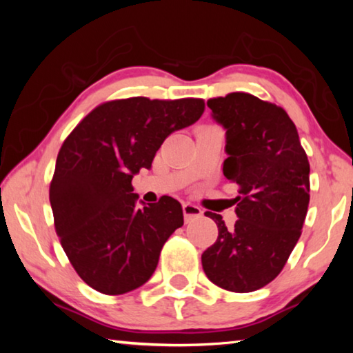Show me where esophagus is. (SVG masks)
Instances as JSON below:
<instances>
[{"label":"esophagus","mask_w":353,"mask_h":353,"mask_svg":"<svg viewBox=\"0 0 353 353\" xmlns=\"http://www.w3.org/2000/svg\"><path fill=\"white\" fill-rule=\"evenodd\" d=\"M183 216H185V221L187 223H190V221L193 219H198L202 216V210L194 204H190V202H187V204H183Z\"/></svg>","instance_id":"esophagus-1"}]
</instances>
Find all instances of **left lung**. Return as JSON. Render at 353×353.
Here are the masks:
<instances>
[{"label":"left lung","mask_w":353,"mask_h":353,"mask_svg":"<svg viewBox=\"0 0 353 353\" xmlns=\"http://www.w3.org/2000/svg\"><path fill=\"white\" fill-rule=\"evenodd\" d=\"M212 118L225 130L223 172L238 183L236 223L205 212L218 238L202 254L210 282L250 292L272 282L301 236L310 202V163L297 129L282 107L249 93L207 101Z\"/></svg>","instance_id":"1"}]
</instances>
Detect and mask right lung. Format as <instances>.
Listing matches in <instances>:
<instances>
[{"label":"right lung","instance_id":"add662e5","mask_svg":"<svg viewBox=\"0 0 353 353\" xmlns=\"http://www.w3.org/2000/svg\"><path fill=\"white\" fill-rule=\"evenodd\" d=\"M204 105L194 98L110 101L63 141L50 202L65 254L93 290L118 296L145 285L163 244L183 225L171 196L137 207L132 177L151 168L166 137L198 121Z\"/></svg>","mask_w":353,"mask_h":353}]
</instances>
